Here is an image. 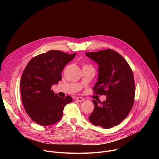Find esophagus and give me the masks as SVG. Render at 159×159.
<instances>
[{
    "label": "esophagus",
    "mask_w": 159,
    "mask_h": 159,
    "mask_svg": "<svg viewBox=\"0 0 159 159\" xmlns=\"http://www.w3.org/2000/svg\"><path fill=\"white\" fill-rule=\"evenodd\" d=\"M76 101H79V102H82V101H84V99L83 98H82V97H78V98H76Z\"/></svg>",
    "instance_id": "34e87169"
}]
</instances>
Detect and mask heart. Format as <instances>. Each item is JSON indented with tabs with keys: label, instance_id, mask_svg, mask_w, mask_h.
<instances>
[{
	"label": "heart",
	"instance_id": "obj_1",
	"mask_svg": "<svg viewBox=\"0 0 159 159\" xmlns=\"http://www.w3.org/2000/svg\"><path fill=\"white\" fill-rule=\"evenodd\" d=\"M84 66H89V65H85Z\"/></svg>",
	"mask_w": 159,
	"mask_h": 159
}]
</instances>
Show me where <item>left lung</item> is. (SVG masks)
Wrapping results in <instances>:
<instances>
[{
  "label": "left lung",
  "mask_w": 159,
  "mask_h": 159,
  "mask_svg": "<svg viewBox=\"0 0 159 159\" xmlns=\"http://www.w3.org/2000/svg\"><path fill=\"white\" fill-rule=\"evenodd\" d=\"M85 55L99 65V77L94 94L106 96V100H93L94 108L89 116L95 126L109 129L118 125L129 113L133 104L135 84L126 60L118 52L107 49Z\"/></svg>",
  "instance_id": "obj_1"
}]
</instances>
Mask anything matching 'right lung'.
Instances as JSON below:
<instances>
[{
    "label": "right lung",
    "mask_w": 159,
    "mask_h": 159,
    "mask_svg": "<svg viewBox=\"0 0 159 159\" xmlns=\"http://www.w3.org/2000/svg\"><path fill=\"white\" fill-rule=\"evenodd\" d=\"M75 55L50 50L33 57L25 67L20 82V95L27 114L35 123L42 126L56 123L65 105L72 101L69 96L59 97L51 88L61 80L63 68Z\"/></svg>",
    "instance_id": "add662e5"
}]
</instances>
